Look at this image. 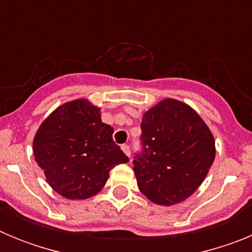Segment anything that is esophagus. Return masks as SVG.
<instances>
[{
	"mask_svg": "<svg viewBox=\"0 0 252 252\" xmlns=\"http://www.w3.org/2000/svg\"><path fill=\"white\" fill-rule=\"evenodd\" d=\"M121 149H122V150H124V153L126 154V155H127V157H130V155H131L130 146H128V145H122V146H121Z\"/></svg>",
	"mask_w": 252,
	"mask_h": 252,
	"instance_id": "esophagus-1",
	"label": "esophagus"
}]
</instances>
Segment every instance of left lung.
Returning <instances> with one entry per match:
<instances>
[{"label":"left lung","mask_w":252,"mask_h":252,"mask_svg":"<svg viewBox=\"0 0 252 252\" xmlns=\"http://www.w3.org/2000/svg\"><path fill=\"white\" fill-rule=\"evenodd\" d=\"M141 151L133 171L142 194L160 206H173L201 186L216 155L215 139L192 107L166 98L146 111Z\"/></svg>","instance_id":"8db88e82"}]
</instances>
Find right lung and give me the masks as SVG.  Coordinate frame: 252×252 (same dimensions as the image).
<instances>
[{"instance_id": "right-lung-1", "label": "right lung", "mask_w": 252, "mask_h": 252, "mask_svg": "<svg viewBox=\"0 0 252 252\" xmlns=\"http://www.w3.org/2000/svg\"><path fill=\"white\" fill-rule=\"evenodd\" d=\"M112 133L113 127L102 122L101 110L87 99L58 107L40 125L32 142L49 186L66 199L97 194L111 169L128 161Z\"/></svg>"}]
</instances>
